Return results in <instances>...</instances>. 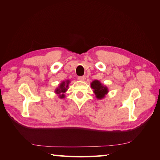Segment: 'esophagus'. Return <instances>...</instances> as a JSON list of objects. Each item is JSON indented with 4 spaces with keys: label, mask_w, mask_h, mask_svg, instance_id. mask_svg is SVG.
<instances>
[{
    "label": "esophagus",
    "mask_w": 160,
    "mask_h": 160,
    "mask_svg": "<svg viewBox=\"0 0 160 160\" xmlns=\"http://www.w3.org/2000/svg\"><path fill=\"white\" fill-rule=\"evenodd\" d=\"M78 79L79 81H84L85 80V76H79V77H78Z\"/></svg>",
    "instance_id": "esophagus-1"
}]
</instances>
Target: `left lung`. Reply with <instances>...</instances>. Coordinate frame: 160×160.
Instances as JSON below:
<instances>
[{"label": "left lung", "mask_w": 160, "mask_h": 160, "mask_svg": "<svg viewBox=\"0 0 160 160\" xmlns=\"http://www.w3.org/2000/svg\"><path fill=\"white\" fill-rule=\"evenodd\" d=\"M91 88L93 89V92L98 99H101L105 98V95L109 92L108 89L106 86L103 85L98 80H95L91 83Z\"/></svg>", "instance_id": "left-lung-1"}]
</instances>
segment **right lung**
<instances>
[{
	"label": "right lung",
	"mask_w": 160,
	"mask_h": 160,
	"mask_svg": "<svg viewBox=\"0 0 160 160\" xmlns=\"http://www.w3.org/2000/svg\"><path fill=\"white\" fill-rule=\"evenodd\" d=\"M70 83L69 80H67L65 81H62V83H60L59 86L55 89V92L59 95V98L62 99L65 98V93L66 92V91H67V88L69 87V84Z\"/></svg>",
	"instance_id": "add662e5"
}]
</instances>
